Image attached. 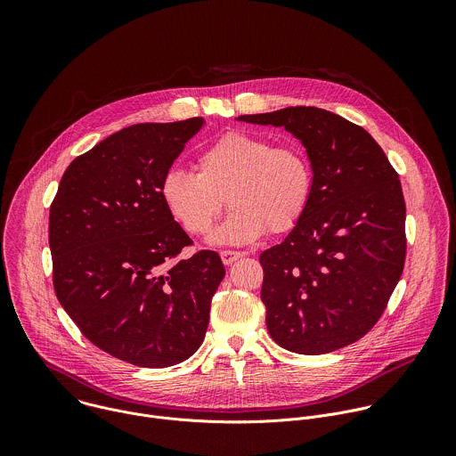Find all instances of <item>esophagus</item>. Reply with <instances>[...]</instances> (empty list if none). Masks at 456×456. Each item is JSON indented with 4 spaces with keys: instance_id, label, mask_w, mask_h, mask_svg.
<instances>
[{
    "instance_id": "34e87169",
    "label": "esophagus",
    "mask_w": 456,
    "mask_h": 456,
    "mask_svg": "<svg viewBox=\"0 0 456 456\" xmlns=\"http://www.w3.org/2000/svg\"><path fill=\"white\" fill-rule=\"evenodd\" d=\"M220 256H222L224 265H232V264L236 262V259H240V257L243 256V252H238V250H222Z\"/></svg>"
}]
</instances>
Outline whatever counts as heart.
<instances>
[{
    "mask_svg": "<svg viewBox=\"0 0 456 456\" xmlns=\"http://www.w3.org/2000/svg\"><path fill=\"white\" fill-rule=\"evenodd\" d=\"M197 171L169 167L159 194L166 211L191 234H206L224 208L231 211L211 243H248L287 232L303 218L314 194V171L305 151L274 146L265 135L229 132L197 157Z\"/></svg>",
    "mask_w": 456,
    "mask_h": 456,
    "instance_id": "obj_1",
    "label": "heart"
}]
</instances>
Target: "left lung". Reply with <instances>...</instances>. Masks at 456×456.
Wrapping results in <instances>:
<instances>
[{
    "label": "left lung",
    "mask_w": 456,
    "mask_h": 456,
    "mask_svg": "<svg viewBox=\"0 0 456 456\" xmlns=\"http://www.w3.org/2000/svg\"><path fill=\"white\" fill-rule=\"evenodd\" d=\"M238 120L285 127L306 150L312 200L287 238L259 254L271 338L321 355L371 330L406 259V204L399 175L364 127L292 106Z\"/></svg>",
    "instance_id": "1"
}]
</instances>
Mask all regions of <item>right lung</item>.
<instances>
[{
    "label": "right lung",
    "instance_id": "add662e5",
    "mask_svg": "<svg viewBox=\"0 0 456 456\" xmlns=\"http://www.w3.org/2000/svg\"><path fill=\"white\" fill-rule=\"evenodd\" d=\"M202 117L127 126L77 157L50 206L53 289L83 336L142 368L189 359L206 338L220 256L173 259L191 238L159 187Z\"/></svg>",
    "mask_w": 456,
    "mask_h": 456
}]
</instances>
